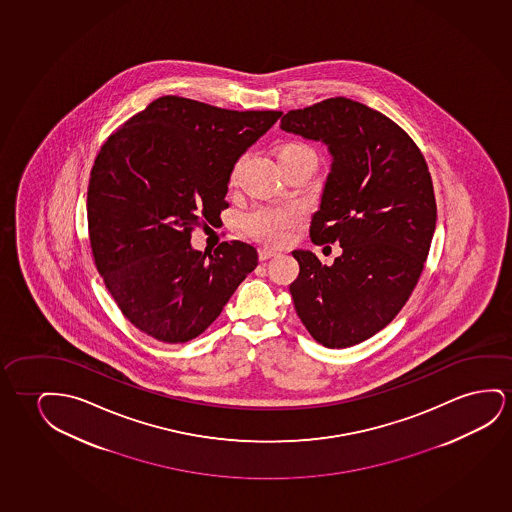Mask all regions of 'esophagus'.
Instances as JSON below:
<instances>
[{
	"label": "esophagus",
	"mask_w": 512,
	"mask_h": 512,
	"mask_svg": "<svg viewBox=\"0 0 512 512\" xmlns=\"http://www.w3.org/2000/svg\"><path fill=\"white\" fill-rule=\"evenodd\" d=\"M274 256H277V252L270 251V249H260V251H258V258H260V261L270 260V258H274Z\"/></svg>",
	"instance_id": "esophagus-1"
}]
</instances>
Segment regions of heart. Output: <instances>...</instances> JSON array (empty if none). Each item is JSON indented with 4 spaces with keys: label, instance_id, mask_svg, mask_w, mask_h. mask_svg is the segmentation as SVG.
Wrapping results in <instances>:
<instances>
[{
    "label": "heart",
    "instance_id": "b5f03b06",
    "mask_svg": "<svg viewBox=\"0 0 512 512\" xmlns=\"http://www.w3.org/2000/svg\"><path fill=\"white\" fill-rule=\"evenodd\" d=\"M275 159L282 170L291 166L316 165V154L309 145L289 140L275 147ZM237 166L230 175V184L235 182ZM303 212L296 205H282V207H256L242 219V228L245 233L265 245H282L288 242L291 233L298 223L302 221Z\"/></svg>",
    "mask_w": 512,
    "mask_h": 512
}]
</instances>
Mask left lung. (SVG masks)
<instances>
[{
	"label": "left lung",
	"mask_w": 512,
	"mask_h": 512,
	"mask_svg": "<svg viewBox=\"0 0 512 512\" xmlns=\"http://www.w3.org/2000/svg\"><path fill=\"white\" fill-rule=\"evenodd\" d=\"M281 128L328 145L332 172L310 240L342 247L330 267L293 251L296 314L324 347L360 344L395 319L425 267L437 221L428 165L398 124L344 96L289 110Z\"/></svg>",
	"instance_id": "obj_1"
}]
</instances>
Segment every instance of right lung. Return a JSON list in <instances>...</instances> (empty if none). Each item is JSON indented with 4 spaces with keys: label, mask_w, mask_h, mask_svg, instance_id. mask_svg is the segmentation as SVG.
Masks as SVG:
<instances>
[{
    "label": "right lung",
    "mask_w": 512,
    "mask_h": 512,
    "mask_svg": "<svg viewBox=\"0 0 512 512\" xmlns=\"http://www.w3.org/2000/svg\"><path fill=\"white\" fill-rule=\"evenodd\" d=\"M281 116L161 96L101 145L87 188L94 265L140 332L195 339L258 265L252 245L196 251L191 233L228 209L233 166Z\"/></svg>",
    "instance_id": "1"
}]
</instances>
